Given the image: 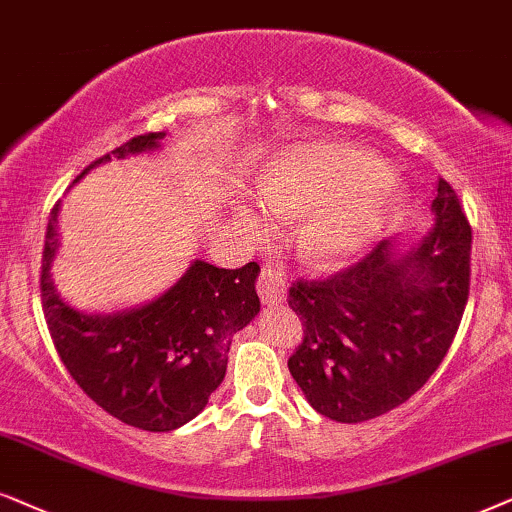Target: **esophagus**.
Segmentation results:
<instances>
[{
	"label": "esophagus",
	"instance_id": "obj_1",
	"mask_svg": "<svg viewBox=\"0 0 512 512\" xmlns=\"http://www.w3.org/2000/svg\"><path fill=\"white\" fill-rule=\"evenodd\" d=\"M257 292L267 306H278L285 302V278L283 271L274 267H264L257 278Z\"/></svg>",
	"mask_w": 512,
	"mask_h": 512
}]
</instances>
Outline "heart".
I'll list each match as a JSON object with an SVG mask.
<instances>
[{"label": "heart", "mask_w": 512, "mask_h": 512, "mask_svg": "<svg viewBox=\"0 0 512 512\" xmlns=\"http://www.w3.org/2000/svg\"><path fill=\"white\" fill-rule=\"evenodd\" d=\"M260 196L278 210H304L297 227L299 255L316 269H335L358 257L403 206V187L379 156L337 142L292 147L262 170ZM241 222L252 210L234 206Z\"/></svg>", "instance_id": "obj_1"}]
</instances>
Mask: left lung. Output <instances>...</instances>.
<instances>
[{"label":"left lung","instance_id":"obj_1","mask_svg":"<svg viewBox=\"0 0 512 512\" xmlns=\"http://www.w3.org/2000/svg\"><path fill=\"white\" fill-rule=\"evenodd\" d=\"M435 192L433 229L410 248L386 238L346 271L292 283L304 339L288 367L323 417L360 424L391 412L454 342L468 302L470 224L449 182L438 177Z\"/></svg>","mask_w":512,"mask_h":512}]
</instances>
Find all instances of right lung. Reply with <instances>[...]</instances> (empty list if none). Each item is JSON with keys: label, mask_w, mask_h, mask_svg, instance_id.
Returning <instances> with one entry per match:
<instances>
[{"label": "right lung", "mask_w": 512, "mask_h": 512, "mask_svg": "<svg viewBox=\"0 0 512 512\" xmlns=\"http://www.w3.org/2000/svg\"><path fill=\"white\" fill-rule=\"evenodd\" d=\"M166 133H147L93 161L156 152ZM53 206L42 255V304L51 339L72 379L102 410L142 431H175L208 405L227 372L231 337L260 313L257 262L217 269L194 260L180 281L152 302L117 313H84L53 285L58 255Z\"/></svg>", "instance_id": "obj_1"}]
</instances>
